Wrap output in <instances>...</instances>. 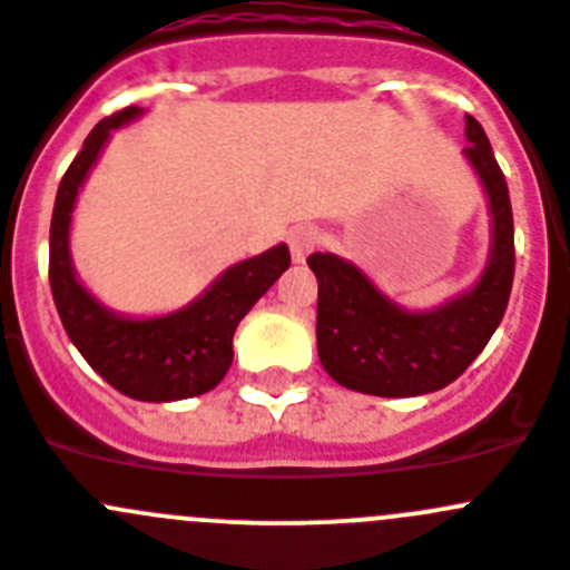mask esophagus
<instances>
[{
	"instance_id": "esophagus-1",
	"label": "esophagus",
	"mask_w": 570,
	"mask_h": 570,
	"mask_svg": "<svg viewBox=\"0 0 570 570\" xmlns=\"http://www.w3.org/2000/svg\"><path fill=\"white\" fill-rule=\"evenodd\" d=\"M322 243V232L316 226H296L294 232L288 235V246H291V257L294 263H305L307 254Z\"/></svg>"
}]
</instances>
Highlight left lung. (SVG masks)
<instances>
[{"label":"left lung","mask_w":570,"mask_h":570,"mask_svg":"<svg viewBox=\"0 0 570 570\" xmlns=\"http://www.w3.org/2000/svg\"><path fill=\"white\" fill-rule=\"evenodd\" d=\"M464 156L490 198L492 252L468 294L436 311L409 313L370 276L335 254H311L318 279V361L341 386L375 397H416L456 381L479 357L507 313L514 276V226L507 178L475 117H464Z\"/></svg>","instance_id":"left-lung-1"}]
</instances>
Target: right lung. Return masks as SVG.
<instances>
[{
    "instance_id": "1",
    "label": "right lung",
    "mask_w": 570,
    "mask_h": 570,
    "mask_svg": "<svg viewBox=\"0 0 570 570\" xmlns=\"http://www.w3.org/2000/svg\"><path fill=\"white\" fill-rule=\"evenodd\" d=\"M128 106L100 119L63 173L50 224V288L69 341L91 370L126 397L142 403L198 397L224 381L232 366V338L254 302L288 271V246L268 248L232 265L193 305L156 318H126L102 307L75 276L69 257V224L78 189L114 128L139 117Z\"/></svg>"
}]
</instances>
